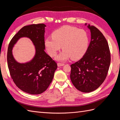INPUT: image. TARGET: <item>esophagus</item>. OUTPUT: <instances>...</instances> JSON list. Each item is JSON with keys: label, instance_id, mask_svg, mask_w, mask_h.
Listing matches in <instances>:
<instances>
[{"label": "esophagus", "instance_id": "34e87169", "mask_svg": "<svg viewBox=\"0 0 120 120\" xmlns=\"http://www.w3.org/2000/svg\"><path fill=\"white\" fill-rule=\"evenodd\" d=\"M57 64V66L58 67H61V66H64V64H61V63H58Z\"/></svg>", "mask_w": 120, "mask_h": 120}]
</instances>
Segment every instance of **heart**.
Instances as JSON below:
<instances>
[{
    "label": "heart",
    "mask_w": 120,
    "mask_h": 120,
    "mask_svg": "<svg viewBox=\"0 0 120 120\" xmlns=\"http://www.w3.org/2000/svg\"><path fill=\"white\" fill-rule=\"evenodd\" d=\"M52 38L45 39V45L51 56H56L62 47L63 50L56 57L60 61H64L70 58L78 60L83 56L89 45V38L86 32L75 27L66 25L54 31Z\"/></svg>",
    "instance_id": "b5f03b06"
}]
</instances>
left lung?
Returning a JSON list of instances; mask_svg holds the SVG:
<instances>
[{
	"instance_id": "left-lung-1",
	"label": "left lung",
	"mask_w": 120,
	"mask_h": 120,
	"mask_svg": "<svg viewBox=\"0 0 120 120\" xmlns=\"http://www.w3.org/2000/svg\"><path fill=\"white\" fill-rule=\"evenodd\" d=\"M88 27L91 33L88 48L80 60L71 65L72 84L83 93L93 92L102 84L111 63L110 49L106 38L95 26L89 24Z\"/></svg>"
}]
</instances>
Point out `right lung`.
I'll list each match as a JSON object with an SVG mask.
<instances>
[{"label": "right lung", "mask_w": 120, "mask_h": 120, "mask_svg": "<svg viewBox=\"0 0 120 120\" xmlns=\"http://www.w3.org/2000/svg\"><path fill=\"white\" fill-rule=\"evenodd\" d=\"M45 27L43 23L23 27L11 40L8 50L7 60L11 77L19 89L32 95L41 94L48 89L57 67L45 52ZM23 37L29 38L33 42L36 53L30 62L19 63L14 59L12 49L18 39Z\"/></svg>", "instance_id": "obj_1"}]
</instances>
